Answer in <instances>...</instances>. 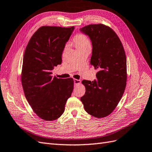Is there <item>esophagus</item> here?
Listing matches in <instances>:
<instances>
[{
    "label": "esophagus",
    "instance_id": "esophagus-1",
    "mask_svg": "<svg viewBox=\"0 0 152 152\" xmlns=\"http://www.w3.org/2000/svg\"><path fill=\"white\" fill-rule=\"evenodd\" d=\"M74 84L75 85H77L80 83V80H78V79H74Z\"/></svg>",
    "mask_w": 152,
    "mask_h": 152
}]
</instances>
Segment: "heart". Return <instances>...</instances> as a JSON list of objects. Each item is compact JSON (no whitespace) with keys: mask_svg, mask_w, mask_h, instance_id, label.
Returning <instances> with one entry per match:
<instances>
[{"mask_svg":"<svg viewBox=\"0 0 152 152\" xmlns=\"http://www.w3.org/2000/svg\"><path fill=\"white\" fill-rule=\"evenodd\" d=\"M73 41L77 49L90 46V39L86 35L83 34V33H79V34L76 35L73 39Z\"/></svg>","mask_w":152,"mask_h":152,"instance_id":"obj_1","label":"heart"}]
</instances>
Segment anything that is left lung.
<instances>
[{"instance_id":"1","label":"left lung","mask_w":152,"mask_h":152,"mask_svg":"<svg viewBox=\"0 0 152 152\" xmlns=\"http://www.w3.org/2000/svg\"><path fill=\"white\" fill-rule=\"evenodd\" d=\"M90 37L92 43L90 64L98 69L97 79L83 80L86 92L80 101L91 115H109L123 97L126 85V57L119 37L109 26L90 24L80 29Z\"/></svg>"}]
</instances>
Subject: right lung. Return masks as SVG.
Wrapping results in <instances>:
<instances>
[{
	"instance_id": "1",
	"label": "right lung",
	"mask_w": 152,
	"mask_h": 152,
	"mask_svg": "<svg viewBox=\"0 0 152 152\" xmlns=\"http://www.w3.org/2000/svg\"><path fill=\"white\" fill-rule=\"evenodd\" d=\"M74 28L40 27L25 50L22 85L33 112L43 120L54 121L60 117L73 92L72 78L58 79L52 76L51 71L61 64L62 51Z\"/></svg>"
}]
</instances>
